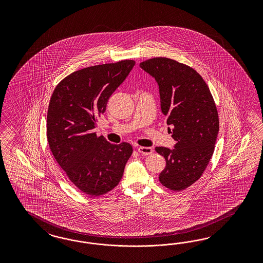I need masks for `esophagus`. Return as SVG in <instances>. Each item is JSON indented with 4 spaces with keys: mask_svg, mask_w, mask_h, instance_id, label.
<instances>
[{
    "mask_svg": "<svg viewBox=\"0 0 263 263\" xmlns=\"http://www.w3.org/2000/svg\"><path fill=\"white\" fill-rule=\"evenodd\" d=\"M138 152H140L141 154L148 155V154H152L153 149H152V147H148V146H139Z\"/></svg>",
    "mask_w": 263,
    "mask_h": 263,
    "instance_id": "34e87169",
    "label": "esophagus"
}]
</instances>
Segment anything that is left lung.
Returning <instances> with one entry per match:
<instances>
[{
  "instance_id": "8db88e82",
  "label": "left lung",
  "mask_w": 263,
  "mask_h": 263,
  "mask_svg": "<svg viewBox=\"0 0 263 263\" xmlns=\"http://www.w3.org/2000/svg\"><path fill=\"white\" fill-rule=\"evenodd\" d=\"M140 66L159 86L161 111L176 142L173 149L155 147L166 160L160 182L171 190L181 191L199 179L214 152L219 132L215 102L204 80L186 64L153 58Z\"/></svg>"
}]
</instances>
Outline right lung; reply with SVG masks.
Segmentation results:
<instances>
[{
  "mask_svg": "<svg viewBox=\"0 0 263 263\" xmlns=\"http://www.w3.org/2000/svg\"><path fill=\"white\" fill-rule=\"evenodd\" d=\"M135 62L120 61L73 72L51 96L47 139L58 164L79 190L96 197L112 190L123 175L133 148L97 137V119L106 111L111 93L132 70Z\"/></svg>",
  "mask_w": 263,
  "mask_h": 263,
  "instance_id": "add662e5",
  "label": "right lung"
}]
</instances>
